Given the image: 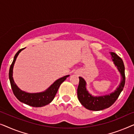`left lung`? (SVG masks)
Masks as SVG:
<instances>
[{"mask_svg": "<svg viewBox=\"0 0 134 134\" xmlns=\"http://www.w3.org/2000/svg\"><path fill=\"white\" fill-rule=\"evenodd\" d=\"M112 60L114 64L117 67L118 70L121 75V81L116 90L110 95L103 96V97H94L88 93L86 88V81L82 77H79L80 81L77 89L78 98L81 104L86 109L90 110L98 111L110 107L119 97L124 84H125V72L124 65L122 59L114 52H111Z\"/></svg>", "mask_w": 134, "mask_h": 134, "instance_id": "obj_1", "label": "left lung"}]
</instances>
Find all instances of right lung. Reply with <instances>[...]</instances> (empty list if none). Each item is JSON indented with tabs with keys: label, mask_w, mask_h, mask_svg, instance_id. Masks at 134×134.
Here are the masks:
<instances>
[{
	"label": "right lung",
	"mask_w": 134,
	"mask_h": 134,
	"mask_svg": "<svg viewBox=\"0 0 134 134\" xmlns=\"http://www.w3.org/2000/svg\"><path fill=\"white\" fill-rule=\"evenodd\" d=\"M23 49H24V48L20 49L15 54L14 59H13L12 64H11L10 70H9V79H10L11 87V88H12L13 92L15 95V97L20 102L24 103L26 104L30 105V106L35 107L44 106V105L48 104L49 103L52 102L53 99H54V97H55L56 93H57L60 85H61L62 82L66 80V78L68 76H69V75H67V76H65L58 79L46 92H42V93H29L22 91L21 90H20L18 87V86H16L14 80H13V66H14L15 61H16L17 58V56H18L19 53Z\"/></svg>",
	"instance_id": "add662e5"
}]
</instances>
